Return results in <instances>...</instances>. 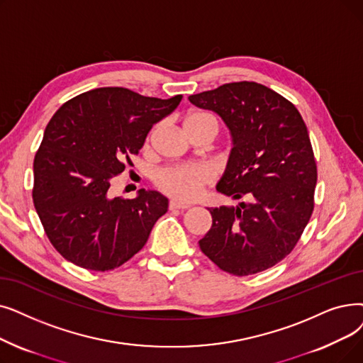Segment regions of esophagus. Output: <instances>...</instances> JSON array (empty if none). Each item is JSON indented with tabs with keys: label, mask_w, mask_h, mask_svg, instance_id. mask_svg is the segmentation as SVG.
Masks as SVG:
<instances>
[{
	"label": "esophagus",
	"mask_w": 363,
	"mask_h": 363,
	"mask_svg": "<svg viewBox=\"0 0 363 363\" xmlns=\"http://www.w3.org/2000/svg\"><path fill=\"white\" fill-rule=\"evenodd\" d=\"M190 206H191L190 203H182V201H178V200H170V203H169L170 211H173V209H188Z\"/></svg>",
	"instance_id": "obj_1"
}]
</instances>
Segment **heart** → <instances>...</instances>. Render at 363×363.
<instances>
[{"label": "heart", "instance_id": "b5f03b06", "mask_svg": "<svg viewBox=\"0 0 363 363\" xmlns=\"http://www.w3.org/2000/svg\"><path fill=\"white\" fill-rule=\"evenodd\" d=\"M197 123H212L216 130L218 125L213 117L206 113H191L188 114L184 125ZM213 178V172L203 164H188V166H173L166 167L155 173V184L166 194L182 201L196 199L201 188L208 185Z\"/></svg>", "mask_w": 363, "mask_h": 363}]
</instances>
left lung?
<instances>
[{
    "label": "left lung",
    "mask_w": 363,
    "mask_h": 363,
    "mask_svg": "<svg viewBox=\"0 0 363 363\" xmlns=\"http://www.w3.org/2000/svg\"><path fill=\"white\" fill-rule=\"evenodd\" d=\"M188 99L218 114L231 133L216 191L246 200L209 209L212 227L200 249L234 276L270 269L291 254L314 208L318 169L307 125L294 104L254 82L228 83Z\"/></svg>",
    "instance_id": "1"
}]
</instances>
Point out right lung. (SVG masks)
<instances>
[{"mask_svg":"<svg viewBox=\"0 0 363 363\" xmlns=\"http://www.w3.org/2000/svg\"><path fill=\"white\" fill-rule=\"evenodd\" d=\"M181 99L101 87L69 99L52 117L35 154L33 199L47 238L65 259L108 272L144 247L169 200L144 188L135 199L111 197L109 186Z\"/></svg>","mask_w":363,"mask_h":363,"instance_id":"obj_1","label":"right lung"}]
</instances>
